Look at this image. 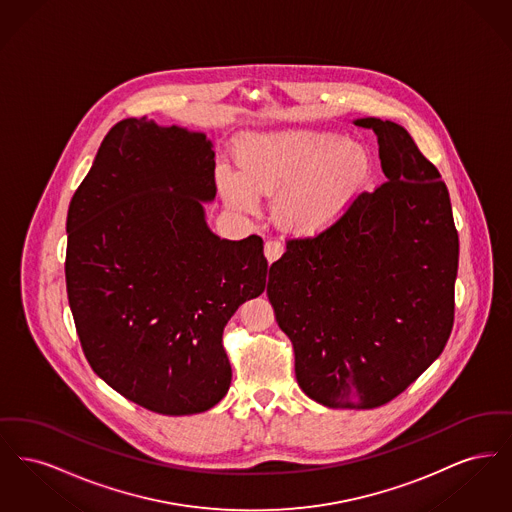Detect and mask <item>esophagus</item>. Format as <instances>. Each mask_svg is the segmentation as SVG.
I'll return each mask as SVG.
<instances>
[{"label":"esophagus","instance_id":"esophagus-1","mask_svg":"<svg viewBox=\"0 0 512 512\" xmlns=\"http://www.w3.org/2000/svg\"><path fill=\"white\" fill-rule=\"evenodd\" d=\"M282 253H284V245L280 244V242L268 240L267 244H265V257H267L268 263L278 261L282 257Z\"/></svg>","mask_w":512,"mask_h":512}]
</instances>
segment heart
<instances>
[{
	"mask_svg": "<svg viewBox=\"0 0 512 512\" xmlns=\"http://www.w3.org/2000/svg\"><path fill=\"white\" fill-rule=\"evenodd\" d=\"M240 171L219 167L222 199L236 211H259L261 194H278L274 219L293 234H322L353 209L372 178L363 144L328 128H290L251 138L238 153Z\"/></svg>",
	"mask_w": 512,
	"mask_h": 512,
	"instance_id": "heart-1",
	"label": "heart"
}]
</instances>
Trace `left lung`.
Wrapping results in <instances>:
<instances>
[{"instance_id":"1","label":"left lung","mask_w":512,"mask_h":512,"mask_svg":"<svg viewBox=\"0 0 512 512\" xmlns=\"http://www.w3.org/2000/svg\"><path fill=\"white\" fill-rule=\"evenodd\" d=\"M390 182L270 265L267 295L295 378L330 409H374L432 365L453 328L459 234L447 186L397 122L355 119Z\"/></svg>"}]
</instances>
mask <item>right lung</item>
Here are the masks:
<instances>
[{
  "label": "right lung",
  "instance_id": "1",
  "mask_svg": "<svg viewBox=\"0 0 512 512\" xmlns=\"http://www.w3.org/2000/svg\"><path fill=\"white\" fill-rule=\"evenodd\" d=\"M213 147L184 126L124 119L69 205L65 276L84 355L153 413L219 403L232 382L222 330L267 288L263 240H224L205 219L217 195Z\"/></svg>",
  "mask_w": 512,
  "mask_h": 512
}]
</instances>
